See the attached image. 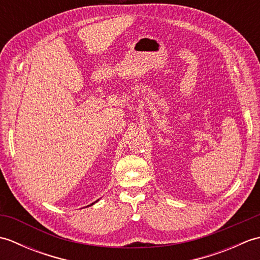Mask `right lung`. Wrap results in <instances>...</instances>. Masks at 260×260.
I'll return each instance as SVG.
<instances>
[{"label":"right lung","mask_w":260,"mask_h":260,"mask_svg":"<svg viewBox=\"0 0 260 260\" xmlns=\"http://www.w3.org/2000/svg\"><path fill=\"white\" fill-rule=\"evenodd\" d=\"M93 203H95V202H93ZM93 203H91V204H90V206H92V204H93Z\"/></svg>","instance_id":"1"}]
</instances>
